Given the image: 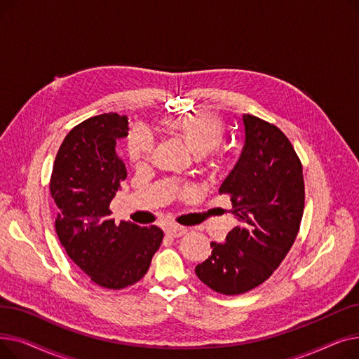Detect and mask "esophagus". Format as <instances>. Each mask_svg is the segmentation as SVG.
<instances>
[{"label": "esophagus", "mask_w": 359, "mask_h": 359, "mask_svg": "<svg viewBox=\"0 0 359 359\" xmlns=\"http://www.w3.org/2000/svg\"><path fill=\"white\" fill-rule=\"evenodd\" d=\"M187 233L186 227H182V225H170L167 229V234L172 236V237H182Z\"/></svg>", "instance_id": "esophagus-1"}]
</instances>
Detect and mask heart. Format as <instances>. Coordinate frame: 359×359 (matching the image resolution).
<instances>
[{"mask_svg": "<svg viewBox=\"0 0 359 359\" xmlns=\"http://www.w3.org/2000/svg\"><path fill=\"white\" fill-rule=\"evenodd\" d=\"M167 129L180 138L198 157H205L224 140V123L212 113L195 111L167 122ZM153 138L144 129L132 130L128 137V156L134 165H144L151 156Z\"/></svg>", "mask_w": 359, "mask_h": 359, "instance_id": "1", "label": "heart"}]
</instances>
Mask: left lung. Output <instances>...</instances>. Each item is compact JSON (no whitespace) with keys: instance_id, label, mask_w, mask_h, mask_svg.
Returning <instances> with one entry per match:
<instances>
[{"instance_id":"1","label":"left lung","mask_w":359,"mask_h":359,"mask_svg":"<svg viewBox=\"0 0 359 359\" xmlns=\"http://www.w3.org/2000/svg\"><path fill=\"white\" fill-rule=\"evenodd\" d=\"M240 156L219 186L238 219L224 243L195 268L211 290L244 294L265 282L285 259L304 211V177L299 158L282 130L243 115Z\"/></svg>"}]
</instances>
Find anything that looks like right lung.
<instances>
[{
    "label": "right lung",
    "mask_w": 359,
    "mask_h": 359,
    "mask_svg": "<svg viewBox=\"0 0 359 359\" xmlns=\"http://www.w3.org/2000/svg\"><path fill=\"white\" fill-rule=\"evenodd\" d=\"M128 135V116L104 113L69 130L56 154L50 195L55 229L67 255L94 284L134 285L148 271L164 233L130 221L116 224L109 205L126 179L116 142Z\"/></svg>",
    "instance_id": "obj_1"
}]
</instances>
